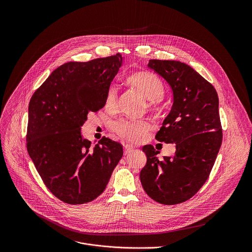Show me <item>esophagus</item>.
Returning a JSON list of instances; mask_svg holds the SVG:
<instances>
[{
    "mask_svg": "<svg viewBox=\"0 0 252 252\" xmlns=\"http://www.w3.org/2000/svg\"><path fill=\"white\" fill-rule=\"evenodd\" d=\"M133 149H134V146L131 145V144H125V145H124V153H125V154L130 153Z\"/></svg>",
    "mask_w": 252,
    "mask_h": 252,
    "instance_id": "1",
    "label": "esophagus"
}]
</instances>
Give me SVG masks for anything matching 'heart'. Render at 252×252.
<instances>
[{
    "label": "heart",
    "instance_id": "1",
    "mask_svg": "<svg viewBox=\"0 0 252 252\" xmlns=\"http://www.w3.org/2000/svg\"><path fill=\"white\" fill-rule=\"evenodd\" d=\"M127 82L149 101V108L154 110L160 108V100L165 94V86L157 74L151 72H135L128 77ZM117 106V88L110 86L106 93L105 108L110 112H114ZM113 128L115 133L121 138L131 143H140L147 136L151 129V124L144 119H121L114 124Z\"/></svg>",
    "mask_w": 252,
    "mask_h": 252
}]
</instances>
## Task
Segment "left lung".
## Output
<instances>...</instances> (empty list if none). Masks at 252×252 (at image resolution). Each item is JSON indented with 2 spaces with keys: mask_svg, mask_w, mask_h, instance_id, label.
I'll use <instances>...</instances> for the list:
<instances>
[{
  "mask_svg": "<svg viewBox=\"0 0 252 252\" xmlns=\"http://www.w3.org/2000/svg\"><path fill=\"white\" fill-rule=\"evenodd\" d=\"M148 67L171 86L173 106L155 139L176 144L173 157L160 160L159 151L144 145L146 164L140 179L145 193L163 205H177L193 197L208 180L222 143L215 87L180 61L149 60Z\"/></svg>",
  "mask_w": 252,
  "mask_h": 252,
  "instance_id": "8db88e82",
  "label": "left lung"
}]
</instances>
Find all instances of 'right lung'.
<instances>
[{
  "mask_svg": "<svg viewBox=\"0 0 252 252\" xmlns=\"http://www.w3.org/2000/svg\"><path fill=\"white\" fill-rule=\"evenodd\" d=\"M121 54L88 62H68L51 72L29 104L27 150L50 192L80 205L100 196L123 156L108 138L91 147L81 135L90 111L105 107L110 83L122 66Z\"/></svg>",
  "mask_w": 252,
  "mask_h": 252,
  "instance_id": "right-lung-1",
  "label": "right lung"
}]
</instances>
